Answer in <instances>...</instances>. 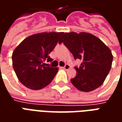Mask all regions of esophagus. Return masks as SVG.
<instances>
[{
  "label": "esophagus",
  "instance_id": "1",
  "mask_svg": "<svg viewBox=\"0 0 122 122\" xmlns=\"http://www.w3.org/2000/svg\"><path fill=\"white\" fill-rule=\"evenodd\" d=\"M63 68L65 70H69V69H70L71 67H70V65H68V64H66V65H65V66H64Z\"/></svg>",
  "mask_w": 122,
  "mask_h": 122
}]
</instances>
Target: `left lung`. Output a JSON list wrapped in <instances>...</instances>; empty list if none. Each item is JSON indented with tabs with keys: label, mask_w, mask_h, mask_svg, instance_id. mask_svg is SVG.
<instances>
[{
	"label": "left lung",
	"mask_w": 122,
	"mask_h": 122,
	"mask_svg": "<svg viewBox=\"0 0 122 122\" xmlns=\"http://www.w3.org/2000/svg\"><path fill=\"white\" fill-rule=\"evenodd\" d=\"M62 42L72 53L75 60H82L80 67H74L76 75L71 79L72 85L84 92L100 87L112 66L113 56L108 47L97 36L84 32H65L59 44Z\"/></svg>",
	"instance_id": "left-lung-1"
}]
</instances>
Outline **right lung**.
Wrapping results in <instances>:
<instances>
[{
	"label": "right lung",
	"mask_w": 122,
	"mask_h": 122,
	"mask_svg": "<svg viewBox=\"0 0 122 122\" xmlns=\"http://www.w3.org/2000/svg\"><path fill=\"white\" fill-rule=\"evenodd\" d=\"M63 32H41L28 36L12 53V65L17 78L25 87L34 90L42 89L53 80L57 67H50L52 51Z\"/></svg>",
	"instance_id": "add662e5"
}]
</instances>
